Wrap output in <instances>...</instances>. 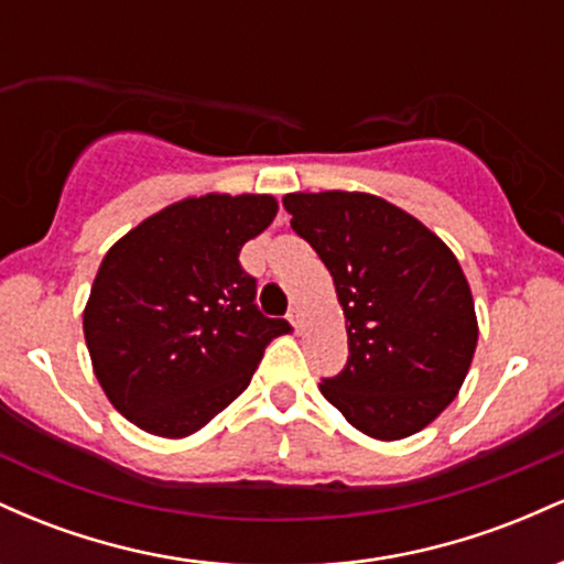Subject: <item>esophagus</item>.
I'll list each match as a JSON object with an SVG mask.
<instances>
[{
  "label": "esophagus",
  "instance_id": "obj_1",
  "mask_svg": "<svg viewBox=\"0 0 564 564\" xmlns=\"http://www.w3.org/2000/svg\"><path fill=\"white\" fill-rule=\"evenodd\" d=\"M289 321H291V326L300 328V310H291V313H289Z\"/></svg>",
  "mask_w": 564,
  "mask_h": 564
}]
</instances>
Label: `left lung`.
I'll return each mask as SVG.
<instances>
[{
  "mask_svg": "<svg viewBox=\"0 0 564 564\" xmlns=\"http://www.w3.org/2000/svg\"><path fill=\"white\" fill-rule=\"evenodd\" d=\"M291 228L334 278L347 366L321 381L355 430L400 440L448 408L477 347L475 302L453 251L368 193H289Z\"/></svg>",
  "mask_w": 564,
  "mask_h": 564,
  "instance_id": "8db88e82",
  "label": "left lung"
}]
</instances>
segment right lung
<instances>
[{
  "label": "right lung",
  "mask_w": 564,
  "mask_h": 564,
  "mask_svg": "<svg viewBox=\"0 0 564 564\" xmlns=\"http://www.w3.org/2000/svg\"><path fill=\"white\" fill-rule=\"evenodd\" d=\"M273 196L185 198L129 230L102 260L84 339L108 400L140 430L187 437L249 387L289 334L257 307L243 243L273 223Z\"/></svg>",
  "instance_id": "add662e5"
}]
</instances>
